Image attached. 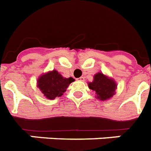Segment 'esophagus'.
<instances>
[{
	"mask_svg": "<svg viewBox=\"0 0 151 151\" xmlns=\"http://www.w3.org/2000/svg\"><path fill=\"white\" fill-rule=\"evenodd\" d=\"M78 81H85V78H84V77H81V78H78Z\"/></svg>",
	"mask_w": 151,
	"mask_h": 151,
	"instance_id": "34e87169",
	"label": "esophagus"
}]
</instances>
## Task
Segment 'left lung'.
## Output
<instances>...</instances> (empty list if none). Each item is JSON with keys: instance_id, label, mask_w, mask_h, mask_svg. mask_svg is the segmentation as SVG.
I'll return each instance as SVG.
<instances>
[{"instance_id": "8db88e82", "label": "left lung", "mask_w": 151, "mask_h": 151, "mask_svg": "<svg viewBox=\"0 0 151 151\" xmlns=\"http://www.w3.org/2000/svg\"><path fill=\"white\" fill-rule=\"evenodd\" d=\"M88 88L96 92V97L101 101L111 99L116 93L117 83L113 78L103 74L102 72L93 76V81L88 82Z\"/></svg>"}]
</instances>
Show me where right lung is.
<instances>
[{"mask_svg": "<svg viewBox=\"0 0 151 151\" xmlns=\"http://www.w3.org/2000/svg\"><path fill=\"white\" fill-rule=\"evenodd\" d=\"M74 81L73 78H64L56 70L42 73L37 81L38 88L44 96L48 99H55L62 96L70 83Z\"/></svg>", "mask_w": 151, "mask_h": 151, "instance_id": "obj_1", "label": "right lung"}]
</instances>
